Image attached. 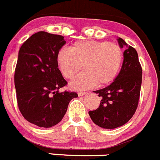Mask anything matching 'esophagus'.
I'll return each instance as SVG.
<instances>
[{
    "label": "esophagus",
    "mask_w": 160,
    "mask_h": 160,
    "mask_svg": "<svg viewBox=\"0 0 160 160\" xmlns=\"http://www.w3.org/2000/svg\"><path fill=\"white\" fill-rule=\"evenodd\" d=\"M87 94V92H78V95L79 96H83V95H85V94Z\"/></svg>",
    "instance_id": "esophagus-1"
}]
</instances>
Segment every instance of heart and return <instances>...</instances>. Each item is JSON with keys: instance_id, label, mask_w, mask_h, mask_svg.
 <instances>
[{"instance_id": "1", "label": "heart", "mask_w": 160, "mask_h": 160, "mask_svg": "<svg viewBox=\"0 0 160 160\" xmlns=\"http://www.w3.org/2000/svg\"><path fill=\"white\" fill-rule=\"evenodd\" d=\"M123 57L122 48L115 43L80 41L69 49H60L56 61L62 75L67 80H72L83 68V72L70 83L72 89L83 90L112 82L121 67Z\"/></svg>"}]
</instances>
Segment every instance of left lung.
Listing matches in <instances>:
<instances>
[{
    "instance_id": "8db88e82",
    "label": "left lung",
    "mask_w": 160,
    "mask_h": 160,
    "mask_svg": "<svg viewBox=\"0 0 160 160\" xmlns=\"http://www.w3.org/2000/svg\"><path fill=\"white\" fill-rule=\"evenodd\" d=\"M123 52V62L119 73L108 87L94 91L102 98L98 108L89 112L96 125L105 129H114L128 123L138 105L142 86V69L138 52L123 39H117Z\"/></svg>"
}]
</instances>
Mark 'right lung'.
I'll use <instances>...</instances> for the list:
<instances>
[{"instance_id":"add662e5","label":"right lung","mask_w":160,"mask_h":160,"mask_svg":"<svg viewBox=\"0 0 160 160\" xmlns=\"http://www.w3.org/2000/svg\"><path fill=\"white\" fill-rule=\"evenodd\" d=\"M64 37L41 31L28 38L18 52L15 72L18 106L23 117L40 128H52L64 117L76 92L59 89L67 84L58 67L57 53Z\"/></svg>"}]
</instances>
